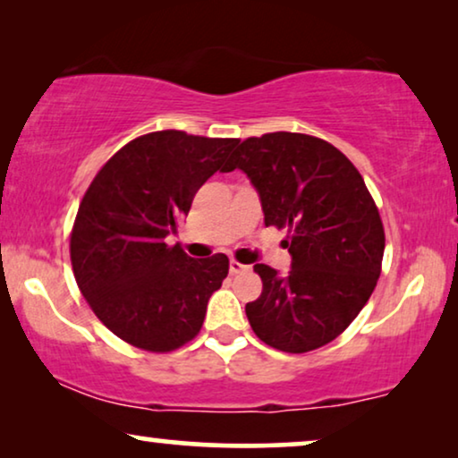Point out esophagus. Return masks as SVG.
Masks as SVG:
<instances>
[{"label":"esophagus","instance_id":"34e87169","mask_svg":"<svg viewBox=\"0 0 458 458\" xmlns=\"http://www.w3.org/2000/svg\"><path fill=\"white\" fill-rule=\"evenodd\" d=\"M250 267H246V265H242V262H237V260H231L229 262V273L231 275H237V273H246Z\"/></svg>","mask_w":458,"mask_h":458}]
</instances>
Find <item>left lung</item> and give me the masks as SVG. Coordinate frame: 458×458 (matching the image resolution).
Masks as SVG:
<instances>
[{"instance_id": "obj_1", "label": "left lung", "mask_w": 458, "mask_h": 458, "mask_svg": "<svg viewBox=\"0 0 458 458\" xmlns=\"http://www.w3.org/2000/svg\"><path fill=\"white\" fill-rule=\"evenodd\" d=\"M259 191L265 225L287 227L290 273L256 265L259 300L246 304L254 334L300 354L335 340L371 298L386 235L360 173L331 143L304 133L248 137L231 154Z\"/></svg>"}]
</instances>
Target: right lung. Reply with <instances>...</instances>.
Returning a JSON list of instances; mask_svg holds the SVG:
<instances>
[{"label": "right lung", "instance_id": "1", "mask_svg": "<svg viewBox=\"0 0 458 458\" xmlns=\"http://www.w3.org/2000/svg\"><path fill=\"white\" fill-rule=\"evenodd\" d=\"M237 140L156 131L118 149L91 181L71 235L81 293L112 334L149 352H171L198 335L229 259H191L168 246L193 196L227 173Z\"/></svg>", "mask_w": 458, "mask_h": 458}]
</instances>
